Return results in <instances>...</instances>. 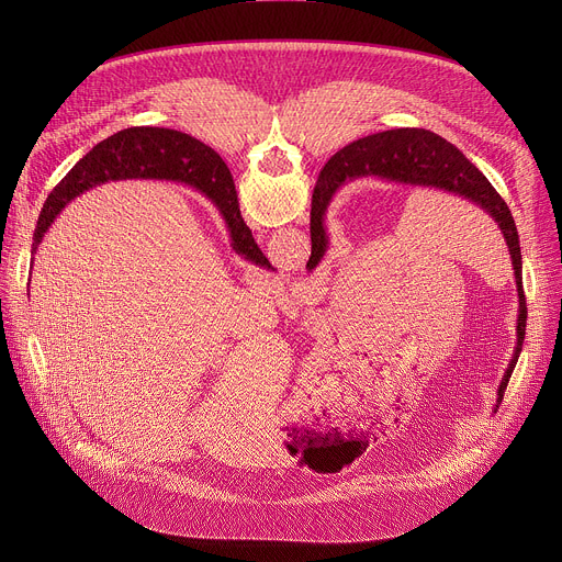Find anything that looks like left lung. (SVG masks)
I'll return each instance as SVG.
<instances>
[{"instance_id": "1", "label": "left lung", "mask_w": 562, "mask_h": 562, "mask_svg": "<svg viewBox=\"0 0 562 562\" xmlns=\"http://www.w3.org/2000/svg\"><path fill=\"white\" fill-rule=\"evenodd\" d=\"M358 176H378L389 182H400L409 187H431L442 189L464 200L477 204L485 213H490L505 235L509 247L516 291H518V327H516V349L512 362L501 380L496 409L503 403L507 382L514 373L518 356L522 351L525 327H527V300L522 291V256L520 239L516 231V222L507 202L498 195L492 182L480 173L469 159L453 144L442 139L440 135L425 128H393L360 137L338 150L325 171L319 173V184L313 191L311 200V258L306 269H315L327 251V231H325V211L329 204V195L349 178ZM494 409V412H496Z\"/></svg>"}]
</instances>
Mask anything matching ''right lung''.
I'll list each match as a JSON object with an SVG mask.
<instances>
[{"label": "right lung", "mask_w": 562, "mask_h": 562, "mask_svg": "<svg viewBox=\"0 0 562 562\" xmlns=\"http://www.w3.org/2000/svg\"><path fill=\"white\" fill-rule=\"evenodd\" d=\"M126 178L184 180L193 184L222 213L231 231L235 254L245 256L254 265L271 269V262L256 245L251 228L239 215L235 184L222 157L187 133L155 126L120 131L79 159L48 195L35 226L31 254L37 251L44 233L70 200L109 180Z\"/></svg>", "instance_id": "1"}]
</instances>
